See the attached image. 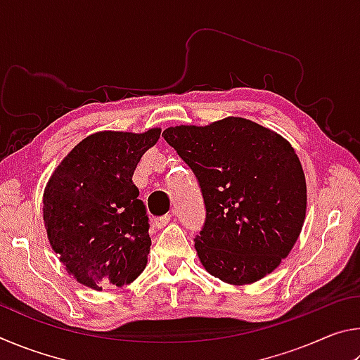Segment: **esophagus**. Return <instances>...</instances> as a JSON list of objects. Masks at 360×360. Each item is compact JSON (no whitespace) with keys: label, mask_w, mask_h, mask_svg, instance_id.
Segmentation results:
<instances>
[{"label":"esophagus","mask_w":360,"mask_h":360,"mask_svg":"<svg viewBox=\"0 0 360 360\" xmlns=\"http://www.w3.org/2000/svg\"><path fill=\"white\" fill-rule=\"evenodd\" d=\"M169 221H172V214H165V216L155 217L154 224H155V227H157V229H163V227H165V225H167Z\"/></svg>","instance_id":"obj_1"}]
</instances>
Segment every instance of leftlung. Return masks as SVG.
<instances>
[{
  "instance_id": "left-lung-1",
  "label": "left lung",
  "mask_w": 360,
  "mask_h": 360,
  "mask_svg": "<svg viewBox=\"0 0 360 360\" xmlns=\"http://www.w3.org/2000/svg\"><path fill=\"white\" fill-rule=\"evenodd\" d=\"M202 188L206 219L195 249L224 283L259 281L288 257L307 214V182L289 141L243 117L162 133Z\"/></svg>"
}]
</instances>
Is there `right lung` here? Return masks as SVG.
I'll return each instance as SVG.
<instances>
[{
  "mask_svg": "<svg viewBox=\"0 0 360 360\" xmlns=\"http://www.w3.org/2000/svg\"><path fill=\"white\" fill-rule=\"evenodd\" d=\"M160 131L94 133L47 182L42 212L49 243L66 271L90 289L130 284L148 264L149 217L131 178Z\"/></svg>",
  "mask_w": 360,
  "mask_h": 360,
  "instance_id": "obj_1",
  "label": "right lung"
}]
</instances>
